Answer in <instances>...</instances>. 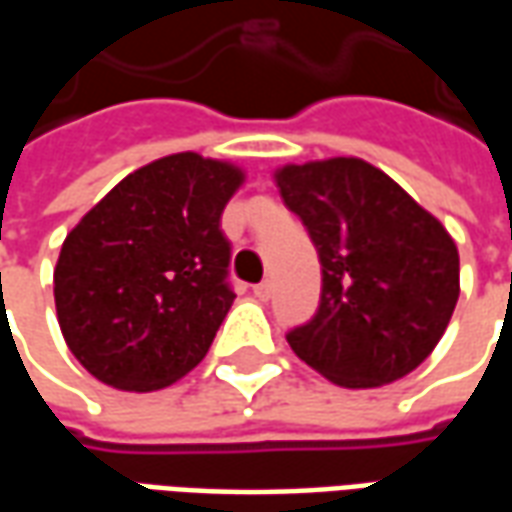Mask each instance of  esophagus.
<instances>
[{"mask_svg": "<svg viewBox=\"0 0 512 512\" xmlns=\"http://www.w3.org/2000/svg\"><path fill=\"white\" fill-rule=\"evenodd\" d=\"M252 293H255L257 299L260 301H268L271 299V293H274V285H271V282H260V285H255V288H252Z\"/></svg>", "mask_w": 512, "mask_h": 512, "instance_id": "esophagus-1", "label": "esophagus"}]
</instances>
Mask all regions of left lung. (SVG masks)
<instances>
[{"mask_svg": "<svg viewBox=\"0 0 512 512\" xmlns=\"http://www.w3.org/2000/svg\"><path fill=\"white\" fill-rule=\"evenodd\" d=\"M277 189L321 260V304L288 334L312 370L348 389L417 370L461 293L458 246L444 224L362 158L285 164Z\"/></svg>", "mask_w": 512, "mask_h": 512, "instance_id": "left-lung-1", "label": "left lung"}]
</instances>
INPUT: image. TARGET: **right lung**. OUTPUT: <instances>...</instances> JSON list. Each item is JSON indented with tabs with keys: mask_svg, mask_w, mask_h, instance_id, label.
Instances as JSON below:
<instances>
[{
	"mask_svg": "<svg viewBox=\"0 0 512 512\" xmlns=\"http://www.w3.org/2000/svg\"><path fill=\"white\" fill-rule=\"evenodd\" d=\"M244 169L172 153L126 175L60 249L54 304L82 367L126 392H156L202 362L235 293L222 211Z\"/></svg>",
	"mask_w": 512,
	"mask_h": 512,
	"instance_id": "right-lung-1",
	"label": "right lung"
}]
</instances>
